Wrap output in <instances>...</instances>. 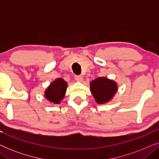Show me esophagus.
Here are the masks:
<instances>
[{"label":"esophagus","instance_id":"1","mask_svg":"<svg viewBox=\"0 0 159 159\" xmlns=\"http://www.w3.org/2000/svg\"><path fill=\"white\" fill-rule=\"evenodd\" d=\"M75 79L78 82H82V77L81 75H75Z\"/></svg>","mask_w":159,"mask_h":159}]
</instances>
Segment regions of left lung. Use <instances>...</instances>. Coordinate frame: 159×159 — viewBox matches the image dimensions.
Instances as JSON below:
<instances>
[{
    "label": "left lung",
    "instance_id": "8db88e82",
    "mask_svg": "<svg viewBox=\"0 0 159 159\" xmlns=\"http://www.w3.org/2000/svg\"><path fill=\"white\" fill-rule=\"evenodd\" d=\"M91 93L98 103H104L112 98L117 91V84L113 80L99 77L90 82Z\"/></svg>",
    "mask_w": 159,
    "mask_h": 159
}]
</instances>
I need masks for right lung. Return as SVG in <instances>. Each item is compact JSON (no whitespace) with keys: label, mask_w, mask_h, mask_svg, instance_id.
I'll return each instance as SVG.
<instances>
[{"label":"right lung","mask_w":159,"mask_h":159,"mask_svg":"<svg viewBox=\"0 0 159 159\" xmlns=\"http://www.w3.org/2000/svg\"><path fill=\"white\" fill-rule=\"evenodd\" d=\"M66 87V82L61 78H58L52 82L48 88L45 90V98L54 103H59L64 98Z\"/></svg>","instance_id":"1"}]
</instances>
